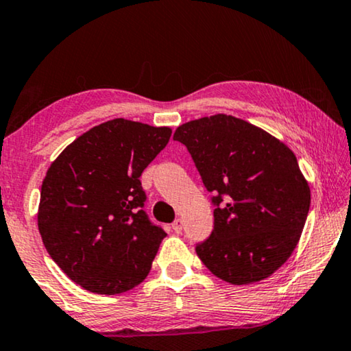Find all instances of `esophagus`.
<instances>
[{
	"label": "esophagus",
	"instance_id": "esophagus-1",
	"mask_svg": "<svg viewBox=\"0 0 351 351\" xmlns=\"http://www.w3.org/2000/svg\"><path fill=\"white\" fill-rule=\"evenodd\" d=\"M182 227H184V223H182L180 219L174 220V223H172V230H174L176 233H180L182 232Z\"/></svg>",
	"mask_w": 351,
	"mask_h": 351
}]
</instances>
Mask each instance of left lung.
Instances as JSON below:
<instances>
[{"instance_id": "1", "label": "left lung", "mask_w": 351, "mask_h": 351, "mask_svg": "<svg viewBox=\"0 0 351 351\" xmlns=\"http://www.w3.org/2000/svg\"><path fill=\"white\" fill-rule=\"evenodd\" d=\"M213 191L214 230L196 244L210 273L234 286L273 275L291 257L310 209V186L289 147L232 114L176 129Z\"/></svg>"}]
</instances>
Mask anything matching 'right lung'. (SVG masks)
<instances>
[{"mask_svg": "<svg viewBox=\"0 0 351 351\" xmlns=\"http://www.w3.org/2000/svg\"><path fill=\"white\" fill-rule=\"evenodd\" d=\"M171 128L117 118L70 143L41 185L38 230L62 271L94 294L145 280L166 232L148 219L141 176Z\"/></svg>", "mask_w": 351, "mask_h": 351, "instance_id": "obj_1", "label": "right lung"}]
</instances>
